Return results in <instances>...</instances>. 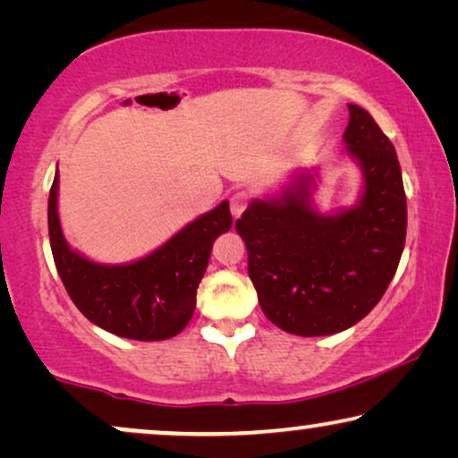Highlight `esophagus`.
<instances>
[{
  "mask_svg": "<svg viewBox=\"0 0 458 458\" xmlns=\"http://www.w3.org/2000/svg\"><path fill=\"white\" fill-rule=\"evenodd\" d=\"M250 199H252V196H250V191H235V193H231V198H229V206H231V212H233L235 216H240L243 210L248 208V204H250Z\"/></svg>",
  "mask_w": 458,
  "mask_h": 458,
  "instance_id": "34e87169",
  "label": "esophagus"
}]
</instances>
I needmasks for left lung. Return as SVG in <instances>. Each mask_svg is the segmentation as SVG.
I'll return each mask as SVG.
<instances>
[{
  "label": "left lung",
  "mask_w": 458,
  "mask_h": 458,
  "mask_svg": "<svg viewBox=\"0 0 458 458\" xmlns=\"http://www.w3.org/2000/svg\"><path fill=\"white\" fill-rule=\"evenodd\" d=\"M346 149L360 162V204L323 216L310 206L312 177L284 196L252 202L235 221L260 309L287 334L331 335L359 323L384 296L406 240L398 156L373 116L350 104Z\"/></svg>",
  "instance_id": "1"
}]
</instances>
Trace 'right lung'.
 Here are the masks:
<instances>
[{
    "mask_svg": "<svg viewBox=\"0 0 458 458\" xmlns=\"http://www.w3.org/2000/svg\"><path fill=\"white\" fill-rule=\"evenodd\" d=\"M231 223L229 204L223 202L146 259L121 267L98 265L72 252L62 235L58 173L49 190V243L68 296L91 323L129 340H168L185 329L212 243L231 229Z\"/></svg>",
    "mask_w": 458,
    "mask_h": 458,
    "instance_id": "right-lung-1",
    "label": "right lung"
}]
</instances>
